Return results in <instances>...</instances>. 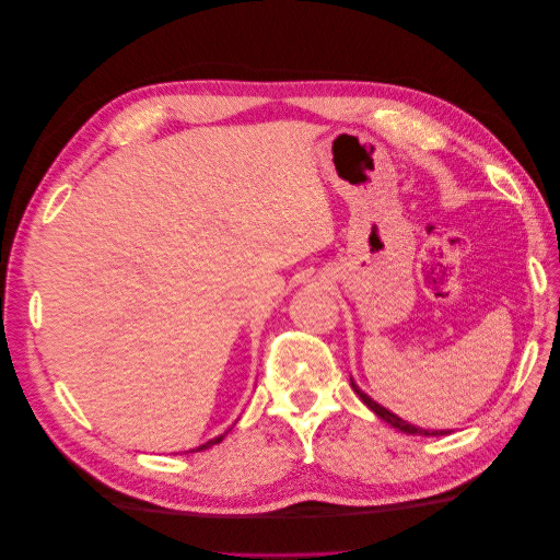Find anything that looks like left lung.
Returning <instances> with one entry per match:
<instances>
[{"mask_svg":"<svg viewBox=\"0 0 560 560\" xmlns=\"http://www.w3.org/2000/svg\"><path fill=\"white\" fill-rule=\"evenodd\" d=\"M350 385H352V389H354V393H358L360 395V399L369 406V409L371 411H374L381 420H385L387 422V425H393V428H397V430H401V432H406V434H422V436H439V434H448L446 430H442V432H430V430H422V428H416V425H409V422H406V420H401L399 416H395L393 411H387V409H383V406L381 404H376L374 399H371L369 395H364L362 393V389L358 387V385H354L352 381H350Z\"/></svg>","mask_w":560,"mask_h":560,"instance_id":"1","label":"left lung"}]
</instances>
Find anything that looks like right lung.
I'll return each mask as SVG.
<instances>
[{"instance_id":"obj_1","label":"right lung","mask_w":560,"mask_h":560,"mask_svg":"<svg viewBox=\"0 0 560 560\" xmlns=\"http://www.w3.org/2000/svg\"><path fill=\"white\" fill-rule=\"evenodd\" d=\"M224 439V434L222 436H217V439H212V442H208V444H202V446H198L196 451H206V448H210V446H214V444H219Z\"/></svg>"}]
</instances>
